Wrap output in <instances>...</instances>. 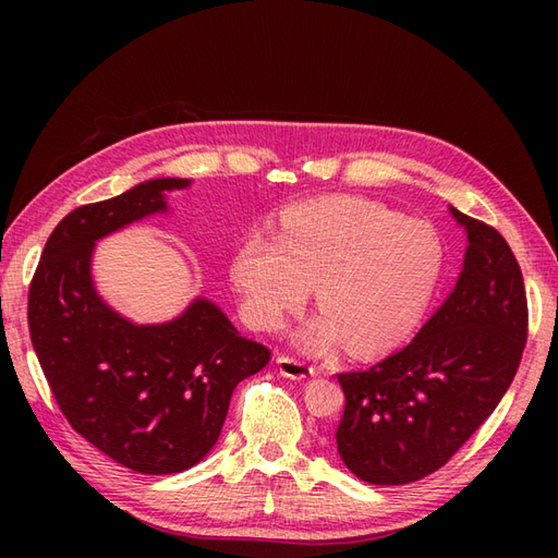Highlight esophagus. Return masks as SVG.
Here are the masks:
<instances>
[{"label": "esophagus", "mask_w": 558, "mask_h": 558, "mask_svg": "<svg viewBox=\"0 0 558 558\" xmlns=\"http://www.w3.org/2000/svg\"><path fill=\"white\" fill-rule=\"evenodd\" d=\"M277 367H279V373H281L283 377L298 379V381L310 379V377L316 375L314 365H310V363H305V361H300V359H293V356H286V353H281V356H277Z\"/></svg>", "instance_id": "34e87169"}]
</instances>
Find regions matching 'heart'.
<instances>
[{
    "instance_id": "heart-1",
    "label": "heart",
    "mask_w": 558,
    "mask_h": 558,
    "mask_svg": "<svg viewBox=\"0 0 558 558\" xmlns=\"http://www.w3.org/2000/svg\"><path fill=\"white\" fill-rule=\"evenodd\" d=\"M445 251L424 221L400 218L377 202L328 197L283 214L279 238L251 232L234 251L232 286L253 326L275 330L305 307L314 316L300 342L328 351L379 353L408 337L442 277Z\"/></svg>"
}]
</instances>
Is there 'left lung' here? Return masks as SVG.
Returning <instances> with one entry per match:
<instances>
[{
  "label": "left lung",
  "mask_w": 558,
  "mask_h": 558,
  "mask_svg": "<svg viewBox=\"0 0 558 558\" xmlns=\"http://www.w3.org/2000/svg\"><path fill=\"white\" fill-rule=\"evenodd\" d=\"M468 232L456 289L414 340L337 375L347 398L337 451L363 482L396 486L442 468L508 391L529 335L519 263L502 234L451 207Z\"/></svg>",
  "instance_id": "obj_1"
}]
</instances>
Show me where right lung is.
<instances>
[{"mask_svg": "<svg viewBox=\"0 0 558 558\" xmlns=\"http://www.w3.org/2000/svg\"><path fill=\"white\" fill-rule=\"evenodd\" d=\"M185 185L150 179L66 214L29 283L32 347L58 408L90 445L142 475H172L205 459L234 386L269 363V349L205 298L167 324L137 326L95 291V242L167 211L165 193Z\"/></svg>", "mask_w": 558, "mask_h": 558, "instance_id": "add662e5", "label": "right lung"}]
</instances>
